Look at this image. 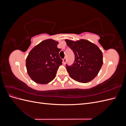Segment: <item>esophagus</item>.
Returning a JSON list of instances; mask_svg holds the SVG:
<instances>
[{
  "instance_id": "obj_1",
  "label": "esophagus",
  "mask_w": 126,
  "mask_h": 126,
  "mask_svg": "<svg viewBox=\"0 0 126 126\" xmlns=\"http://www.w3.org/2000/svg\"><path fill=\"white\" fill-rule=\"evenodd\" d=\"M66 61H67V60H66V58H64L63 59V63L64 64V63H66Z\"/></svg>"
}]
</instances>
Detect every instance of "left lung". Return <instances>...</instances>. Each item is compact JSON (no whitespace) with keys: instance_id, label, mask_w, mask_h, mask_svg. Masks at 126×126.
Listing matches in <instances>:
<instances>
[{"instance_id":"1","label":"left lung","mask_w":126,"mask_h":126,"mask_svg":"<svg viewBox=\"0 0 126 126\" xmlns=\"http://www.w3.org/2000/svg\"><path fill=\"white\" fill-rule=\"evenodd\" d=\"M65 41L75 55L73 64L71 66L66 64L70 77L81 83L92 80L98 75L103 64L102 51L97 46L88 40Z\"/></svg>"}]
</instances>
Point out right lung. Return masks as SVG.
Segmentation results:
<instances>
[{"mask_svg":"<svg viewBox=\"0 0 126 126\" xmlns=\"http://www.w3.org/2000/svg\"><path fill=\"white\" fill-rule=\"evenodd\" d=\"M58 42L47 39L32 48L27 57L26 65L29 77L40 84H47L54 79L63 60L59 57L61 49Z\"/></svg>","mask_w":126,"mask_h":126,"instance_id":"add662e5","label":"right lung"}]
</instances>
